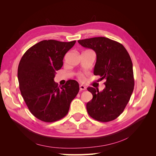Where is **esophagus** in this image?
I'll use <instances>...</instances> for the list:
<instances>
[{"label":"esophagus","mask_w":156,"mask_h":156,"mask_svg":"<svg viewBox=\"0 0 156 156\" xmlns=\"http://www.w3.org/2000/svg\"><path fill=\"white\" fill-rule=\"evenodd\" d=\"M79 88H80V90H86V87L85 86H84V85H83V84H81V85L79 86Z\"/></svg>","instance_id":"1"}]
</instances>
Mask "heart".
Masks as SVG:
<instances>
[{"label": "heart", "instance_id": "1", "mask_svg": "<svg viewBox=\"0 0 156 156\" xmlns=\"http://www.w3.org/2000/svg\"><path fill=\"white\" fill-rule=\"evenodd\" d=\"M79 78H80V79H83V75H79Z\"/></svg>", "mask_w": 156, "mask_h": 156}]
</instances>
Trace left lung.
<instances>
[{"instance_id": "8db88e82", "label": "left lung", "mask_w": 156, "mask_h": 156, "mask_svg": "<svg viewBox=\"0 0 156 156\" xmlns=\"http://www.w3.org/2000/svg\"><path fill=\"white\" fill-rule=\"evenodd\" d=\"M78 42L95 51L97 58L94 74L106 80L101 92L93 87L87 88L93 96L87 104L88 115L102 122L115 120L124 111L134 88L133 64L128 52L121 44L105 37Z\"/></svg>"}]
</instances>
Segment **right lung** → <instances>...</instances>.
<instances>
[{
	"mask_svg": "<svg viewBox=\"0 0 156 156\" xmlns=\"http://www.w3.org/2000/svg\"><path fill=\"white\" fill-rule=\"evenodd\" d=\"M75 42L41 41L25 52L19 64L21 96L30 112L41 121L53 122L64 118L79 92V83L75 80H69L60 88L54 81L64 55Z\"/></svg>",
	"mask_w": 156,
	"mask_h": 156,
	"instance_id": "obj_1",
	"label": "right lung"
}]
</instances>
